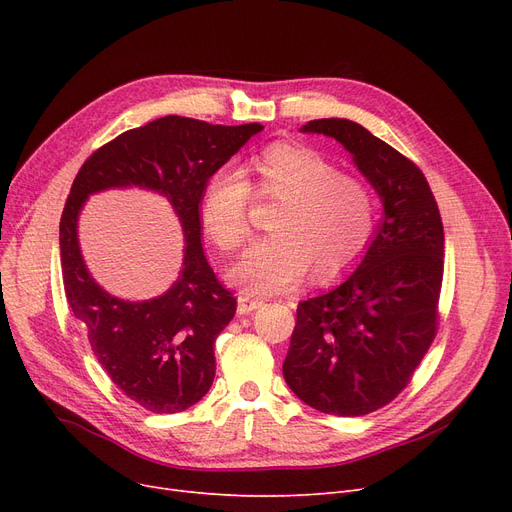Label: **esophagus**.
<instances>
[{
  "instance_id": "obj_1",
  "label": "esophagus",
  "mask_w": 512,
  "mask_h": 512,
  "mask_svg": "<svg viewBox=\"0 0 512 512\" xmlns=\"http://www.w3.org/2000/svg\"><path fill=\"white\" fill-rule=\"evenodd\" d=\"M259 307H263L261 299H255V297H251V294H247V292H240L238 294V313L247 315V313H251V311H255Z\"/></svg>"
}]
</instances>
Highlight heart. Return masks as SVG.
Masks as SVG:
<instances>
[{
    "label": "heart",
    "instance_id": "heart-1",
    "mask_svg": "<svg viewBox=\"0 0 512 512\" xmlns=\"http://www.w3.org/2000/svg\"><path fill=\"white\" fill-rule=\"evenodd\" d=\"M255 195L280 207L270 220L274 236L253 242L230 267L247 292H278L301 282L340 278L363 259L375 232V199L355 174L340 172L330 157L301 143H274L251 159ZM249 180L234 168L207 176L201 222L224 251L251 234Z\"/></svg>",
    "mask_w": 512,
    "mask_h": 512
}]
</instances>
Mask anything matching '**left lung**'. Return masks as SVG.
Wrapping results in <instances>:
<instances>
[{
	"label": "left lung",
	"instance_id": "obj_1",
	"mask_svg": "<svg viewBox=\"0 0 512 512\" xmlns=\"http://www.w3.org/2000/svg\"><path fill=\"white\" fill-rule=\"evenodd\" d=\"M301 130L334 137L351 151L386 215L357 272L299 303L282 373L319 413L361 417L409 386L436 338L444 226L419 166L367 128L321 118Z\"/></svg>",
	"mask_w": 512,
	"mask_h": 512
}]
</instances>
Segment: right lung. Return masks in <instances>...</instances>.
<instances>
[{
	"instance_id": "obj_1",
	"label": "right lung",
	"mask_w": 512,
	"mask_h": 512,
	"mask_svg": "<svg viewBox=\"0 0 512 512\" xmlns=\"http://www.w3.org/2000/svg\"><path fill=\"white\" fill-rule=\"evenodd\" d=\"M261 124L222 126L166 116L126 130L80 166L60 220V259L68 305L87 328L93 353L112 382L151 413H180L213 384V342L236 313L234 294L218 280L201 245V193ZM145 185L166 194L185 228L183 272L161 298L128 304L88 276L75 220L84 199L103 187Z\"/></svg>"
}]
</instances>
